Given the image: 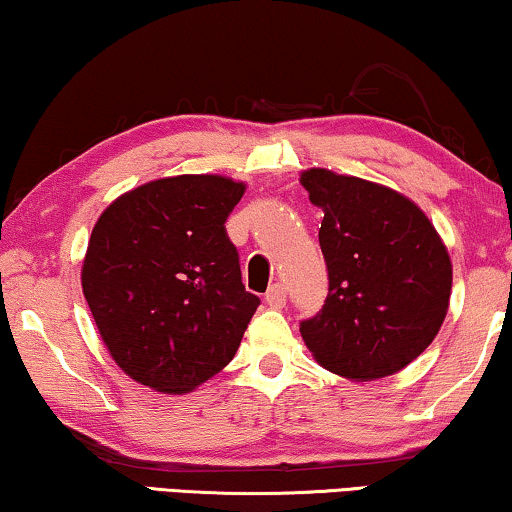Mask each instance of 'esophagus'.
<instances>
[{
    "instance_id": "34e87169",
    "label": "esophagus",
    "mask_w": 512,
    "mask_h": 512,
    "mask_svg": "<svg viewBox=\"0 0 512 512\" xmlns=\"http://www.w3.org/2000/svg\"><path fill=\"white\" fill-rule=\"evenodd\" d=\"M265 303H268L272 310H282L286 305V289L282 284H275L270 286V291L265 293Z\"/></svg>"
}]
</instances>
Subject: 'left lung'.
<instances>
[{
  "mask_svg": "<svg viewBox=\"0 0 512 512\" xmlns=\"http://www.w3.org/2000/svg\"><path fill=\"white\" fill-rule=\"evenodd\" d=\"M321 207L328 296L300 324L319 366L352 382L389 377L417 359L443 326L452 261L422 209L394 188L324 167L300 172Z\"/></svg>",
  "mask_w": 512,
  "mask_h": 512,
  "instance_id": "obj_1",
  "label": "left lung"
}]
</instances>
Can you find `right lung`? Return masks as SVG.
I'll list each match as a JSON object with an SVG mask.
<instances>
[{
	"instance_id": "add662e5",
	"label": "right lung",
	"mask_w": 512,
	"mask_h": 512,
	"mask_svg": "<svg viewBox=\"0 0 512 512\" xmlns=\"http://www.w3.org/2000/svg\"><path fill=\"white\" fill-rule=\"evenodd\" d=\"M244 191L221 174H179L118 195L97 219L83 296L111 359L144 387L188 394L233 361L261 305L226 235Z\"/></svg>"
}]
</instances>
